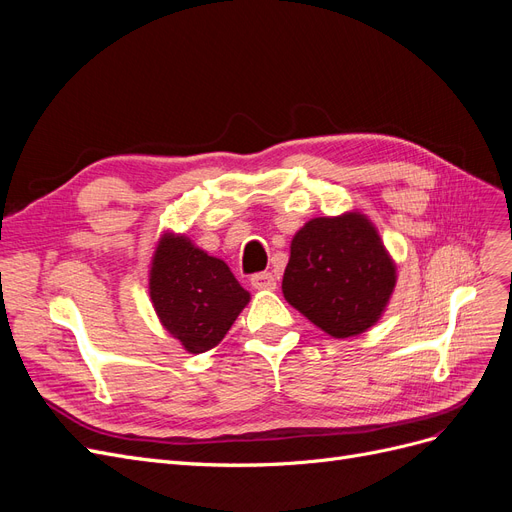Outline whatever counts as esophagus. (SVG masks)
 Masks as SVG:
<instances>
[{"label":"esophagus","mask_w":512,"mask_h":512,"mask_svg":"<svg viewBox=\"0 0 512 512\" xmlns=\"http://www.w3.org/2000/svg\"><path fill=\"white\" fill-rule=\"evenodd\" d=\"M252 286L258 290H275L277 288V277L269 271H262L252 275Z\"/></svg>","instance_id":"34e87169"}]
</instances>
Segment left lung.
<instances>
[{
	"label": "left lung",
	"instance_id": "left-lung-1",
	"mask_svg": "<svg viewBox=\"0 0 512 512\" xmlns=\"http://www.w3.org/2000/svg\"><path fill=\"white\" fill-rule=\"evenodd\" d=\"M397 282L395 262L361 213L309 220L290 243L286 301L331 337L374 327Z\"/></svg>",
	"mask_w": 512,
	"mask_h": 512
}]
</instances>
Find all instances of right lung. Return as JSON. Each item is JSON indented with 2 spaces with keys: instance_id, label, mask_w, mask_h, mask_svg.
Returning a JSON list of instances; mask_svg holds the SVG:
<instances>
[{
  "instance_id": "add662e5",
  "label": "right lung",
  "mask_w": 512,
  "mask_h": 512,
  "mask_svg": "<svg viewBox=\"0 0 512 512\" xmlns=\"http://www.w3.org/2000/svg\"><path fill=\"white\" fill-rule=\"evenodd\" d=\"M149 294L162 327L192 354L218 346L250 303V292L235 280L224 260L173 232L158 241Z\"/></svg>"
}]
</instances>
